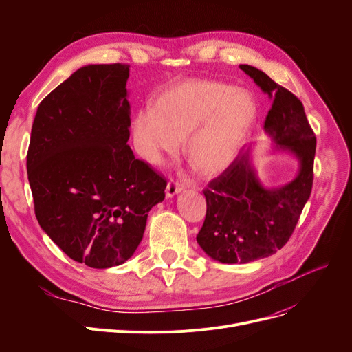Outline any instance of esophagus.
Returning <instances> with one entry per match:
<instances>
[{
    "label": "esophagus",
    "instance_id": "esophagus-1",
    "mask_svg": "<svg viewBox=\"0 0 352 352\" xmlns=\"http://www.w3.org/2000/svg\"><path fill=\"white\" fill-rule=\"evenodd\" d=\"M181 190H182V187L179 186V184H178L177 181H174V179H170V181H168V184H166L165 194H166V197H173V195L178 194Z\"/></svg>",
    "mask_w": 352,
    "mask_h": 352
}]
</instances>
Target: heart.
Returning a JSON list of instances; mask_svg holds the SVG:
<instances>
[{"label":"heart","instance_id":"b5f03b06","mask_svg":"<svg viewBox=\"0 0 352 352\" xmlns=\"http://www.w3.org/2000/svg\"><path fill=\"white\" fill-rule=\"evenodd\" d=\"M255 98L245 89L219 80L190 78L164 89L153 108L133 120L135 150L146 162L160 165L184 153L194 168L218 174L231 164L256 120Z\"/></svg>","mask_w":352,"mask_h":352}]
</instances>
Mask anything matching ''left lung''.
<instances>
[{
    "label": "left lung",
    "instance_id": "8db88e82",
    "mask_svg": "<svg viewBox=\"0 0 352 352\" xmlns=\"http://www.w3.org/2000/svg\"><path fill=\"white\" fill-rule=\"evenodd\" d=\"M241 69L272 98L265 129L276 146L298 157V177L278 190H265L243 150L202 191L207 214L197 241L214 260L245 264L270 256L291 238L312 190L317 138L297 96L251 65Z\"/></svg>",
    "mask_w": 352,
    "mask_h": 352
}]
</instances>
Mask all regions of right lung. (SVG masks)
Segmentation results:
<instances>
[{"mask_svg":"<svg viewBox=\"0 0 352 352\" xmlns=\"http://www.w3.org/2000/svg\"><path fill=\"white\" fill-rule=\"evenodd\" d=\"M128 76L121 63L80 68L41 101L31 129L35 217L71 260L91 268L125 263L165 197L166 179L126 145Z\"/></svg>","mask_w":352,"mask_h":352,"instance_id":"obj_1","label":"right lung"}]
</instances>
